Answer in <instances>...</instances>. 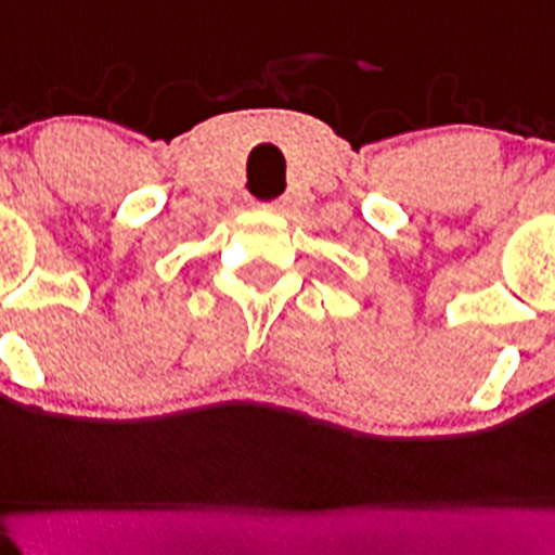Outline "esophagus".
I'll return each mask as SVG.
<instances>
[{
    "label": "esophagus",
    "mask_w": 555,
    "mask_h": 555,
    "mask_svg": "<svg viewBox=\"0 0 555 555\" xmlns=\"http://www.w3.org/2000/svg\"><path fill=\"white\" fill-rule=\"evenodd\" d=\"M259 206H262V209H268V211H282L284 201H282V197H276V201H268V204H259Z\"/></svg>",
    "instance_id": "1"
}]
</instances>
